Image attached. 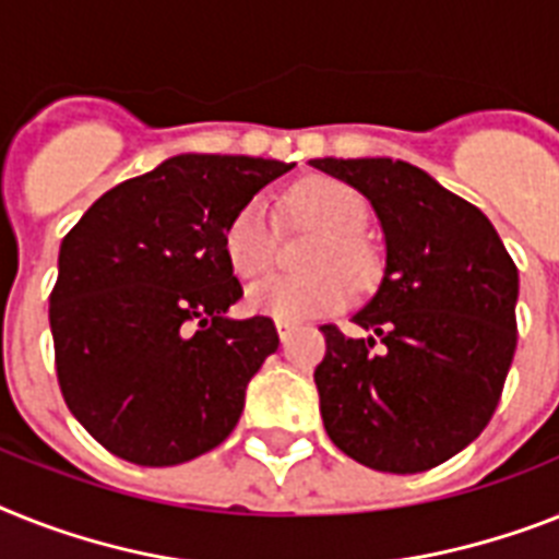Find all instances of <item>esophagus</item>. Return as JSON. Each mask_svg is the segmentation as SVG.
<instances>
[{"mask_svg": "<svg viewBox=\"0 0 559 559\" xmlns=\"http://www.w3.org/2000/svg\"><path fill=\"white\" fill-rule=\"evenodd\" d=\"M294 331H297V325H294V322H288V320H276V334H280V340H288L290 334H294Z\"/></svg>", "mask_w": 559, "mask_h": 559, "instance_id": "esophagus-1", "label": "esophagus"}]
</instances>
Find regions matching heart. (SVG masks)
I'll return each instance as SVG.
<instances>
[{
	"mask_svg": "<svg viewBox=\"0 0 559 559\" xmlns=\"http://www.w3.org/2000/svg\"><path fill=\"white\" fill-rule=\"evenodd\" d=\"M288 207L322 228L306 276H265L248 288V308L274 320H313L343 308L354 294V280L371 274V251L359 237L368 207L343 179L311 177L290 188ZM223 251L230 271L242 280L260 276L274 257V216L269 202L253 197L230 216L223 234Z\"/></svg>",
	"mask_w": 559,
	"mask_h": 559,
	"instance_id": "b5f03b06",
	"label": "heart"
}]
</instances>
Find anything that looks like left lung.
Returning <instances> with one entry per match:
<instances>
[{
  "instance_id": "1",
  "label": "left lung",
  "mask_w": 559,
  "mask_h": 559,
  "mask_svg": "<svg viewBox=\"0 0 559 559\" xmlns=\"http://www.w3.org/2000/svg\"><path fill=\"white\" fill-rule=\"evenodd\" d=\"M380 219L385 269L345 336L322 325V426L373 472L417 474L479 437L518 348L520 276L477 205L389 156L311 159Z\"/></svg>"
}]
</instances>
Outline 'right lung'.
I'll list each match as a JSON object with an SVG mask.
<instances>
[{"instance_id":"obj_1","label":"right lung","mask_w":559,"mask_h":559,"mask_svg":"<svg viewBox=\"0 0 559 559\" xmlns=\"http://www.w3.org/2000/svg\"><path fill=\"white\" fill-rule=\"evenodd\" d=\"M294 163L177 154L103 193L59 246L50 334L64 403L110 454L179 465L239 423L280 336L234 320L230 216Z\"/></svg>"}]
</instances>
